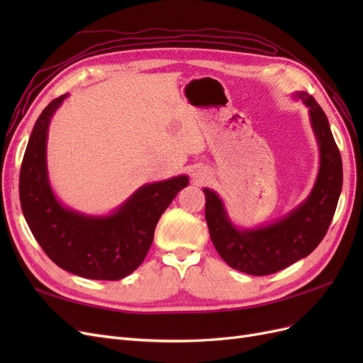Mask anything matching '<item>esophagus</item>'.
<instances>
[{
	"mask_svg": "<svg viewBox=\"0 0 363 363\" xmlns=\"http://www.w3.org/2000/svg\"><path fill=\"white\" fill-rule=\"evenodd\" d=\"M194 180H195V183H203L206 180V174L203 171H195L194 172Z\"/></svg>",
	"mask_w": 363,
	"mask_h": 363,
	"instance_id": "obj_1",
	"label": "esophagus"
}]
</instances>
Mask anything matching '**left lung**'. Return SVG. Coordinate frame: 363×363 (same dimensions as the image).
Segmentation results:
<instances>
[{"label": "left lung", "instance_id": "obj_1", "mask_svg": "<svg viewBox=\"0 0 363 363\" xmlns=\"http://www.w3.org/2000/svg\"><path fill=\"white\" fill-rule=\"evenodd\" d=\"M292 98L307 107L320 151V168L307 199L269 224L238 227L221 196L203 189L206 221L218 255L228 267L250 276H268L309 256L325 236L342 191V160L324 111L303 91Z\"/></svg>", "mask_w": 363, "mask_h": 363}]
</instances>
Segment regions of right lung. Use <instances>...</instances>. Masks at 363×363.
I'll use <instances>...</instances> for the list:
<instances>
[{
	"label": "right lung",
	"instance_id": "add662e5",
	"mask_svg": "<svg viewBox=\"0 0 363 363\" xmlns=\"http://www.w3.org/2000/svg\"><path fill=\"white\" fill-rule=\"evenodd\" d=\"M68 96L52 100L33 127L19 174L21 207L33 236L57 267L84 279L121 280L144 262L162 213L189 179L142 184L107 215L65 206L51 188L47 140L51 118Z\"/></svg>",
	"mask_w": 363,
	"mask_h": 363
}]
</instances>
